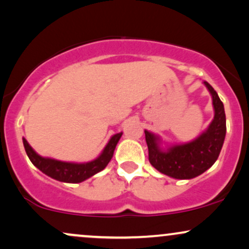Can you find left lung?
I'll use <instances>...</instances> for the list:
<instances>
[{
	"label": "left lung",
	"mask_w": 249,
	"mask_h": 249,
	"mask_svg": "<svg viewBox=\"0 0 249 249\" xmlns=\"http://www.w3.org/2000/svg\"><path fill=\"white\" fill-rule=\"evenodd\" d=\"M204 85L212 96L214 117L199 137L190 142L170 146L164 151L160 147V138L145 130L149 162L170 178L189 179L200 175L215 162L223 147L226 134L224 104L214 89L205 81Z\"/></svg>",
	"instance_id": "8db88e82"
}]
</instances>
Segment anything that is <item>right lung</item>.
<instances>
[{"label": "right lung", "instance_id": "1", "mask_svg": "<svg viewBox=\"0 0 249 249\" xmlns=\"http://www.w3.org/2000/svg\"><path fill=\"white\" fill-rule=\"evenodd\" d=\"M122 134L123 132L112 136L100 157L86 163L64 162V161L54 160V159L43 158L36 153L34 148L29 145V142L24 138L23 143L30 161L47 176L56 179V181L66 182V183H80L106 168L111 160L116 145L121 139Z\"/></svg>", "mask_w": 249, "mask_h": 249}]
</instances>
